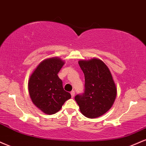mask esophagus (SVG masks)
Returning <instances> with one entry per match:
<instances>
[{
  "label": "esophagus",
  "mask_w": 146,
  "mask_h": 146,
  "mask_svg": "<svg viewBox=\"0 0 146 146\" xmlns=\"http://www.w3.org/2000/svg\"><path fill=\"white\" fill-rule=\"evenodd\" d=\"M71 96H72V98H73V97H74V96H75V92L74 91H72L71 92Z\"/></svg>",
  "instance_id": "obj_1"
}]
</instances>
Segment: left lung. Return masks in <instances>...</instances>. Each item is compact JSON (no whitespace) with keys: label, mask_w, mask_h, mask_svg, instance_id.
<instances>
[{"label":"left lung","mask_w":146,"mask_h":146,"mask_svg":"<svg viewBox=\"0 0 146 146\" xmlns=\"http://www.w3.org/2000/svg\"><path fill=\"white\" fill-rule=\"evenodd\" d=\"M85 75V89L75 100L80 112L88 118H96L107 112L117 94L115 85L109 68L100 60L78 61Z\"/></svg>","instance_id":"8db88e82"}]
</instances>
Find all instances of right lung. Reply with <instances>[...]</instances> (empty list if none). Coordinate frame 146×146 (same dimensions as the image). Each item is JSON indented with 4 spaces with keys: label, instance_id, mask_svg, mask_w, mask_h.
Masks as SVG:
<instances>
[{
    "label": "right lung",
    "instance_id": "obj_1",
    "mask_svg": "<svg viewBox=\"0 0 146 146\" xmlns=\"http://www.w3.org/2000/svg\"><path fill=\"white\" fill-rule=\"evenodd\" d=\"M64 62L59 58H50L39 63L30 76L29 92L36 107L46 114L59 111L71 94L66 92L58 76Z\"/></svg>",
    "mask_w": 146,
    "mask_h": 146
}]
</instances>
